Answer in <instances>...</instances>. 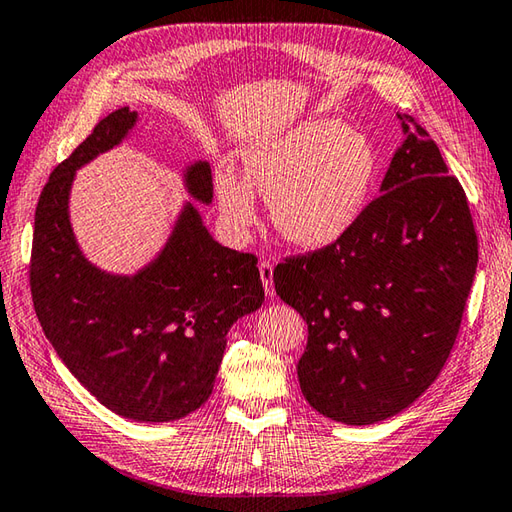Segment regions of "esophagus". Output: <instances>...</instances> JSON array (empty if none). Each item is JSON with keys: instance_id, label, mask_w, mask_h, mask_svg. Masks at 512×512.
Returning a JSON list of instances; mask_svg holds the SVG:
<instances>
[{"instance_id": "1", "label": "esophagus", "mask_w": 512, "mask_h": 512, "mask_svg": "<svg viewBox=\"0 0 512 512\" xmlns=\"http://www.w3.org/2000/svg\"><path fill=\"white\" fill-rule=\"evenodd\" d=\"M273 264L264 259V262H259V275H262V282H264V290L268 297L275 295V286H273Z\"/></svg>"}]
</instances>
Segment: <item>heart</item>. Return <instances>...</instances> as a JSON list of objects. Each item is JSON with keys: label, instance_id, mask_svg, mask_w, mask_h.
<instances>
[{"label": "heart", "instance_id": "b5f03b06", "mask_svg": "<svg viewBox=\"0 0 512 512\" xmlns=\"http://www.w3.org/2000/svg\"><path fill=\"white\" fill-rule=\"evenodd\" d=\"M382 177L368 137L337 119H308L242 150V179L219 173V210L228 224H255L253 193L270 199L279 235L302 248H326L364 217Z\"/></svg>", "mask_w": 512, "mask_h": 512}]
</instances>
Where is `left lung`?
I'll return each instance as SVG.
<instances>
[{
	"label": "left lung",
	"mask_w": 512,
	"mask_h": 512,
	"mask_svg": "<svg viewBox=\"0 0 512 512\" xmlns=\"http://www.w3.org/2000/svg\"><path fill=\"white\" fill-rule=\"evenodd\" d=\"M382 195L339 242L290 255L277 295L306 319L297 377L308 404L350 426L382 422L435 382L477 270L468 199L410 115Z\"/></svg>",
	"instance_id": "left-lung-1"
}]
</instances>
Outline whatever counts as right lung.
<instances>
[{"instance_id":"add662e5","label":"right lung","mask_w":512,"mask_h":512,"mask_svg":"<svg viewBox=\"0 0 512 512\" xmlns=\"http://www.w3.org/2000/svg\"><path fill=\"white\" fill-rule=\"evenodd\" d=\"M137 115L119 108L55 166L35 208L30 295L44 335L79 384L135 422H173L213 393L226 335L264 302L257 257L217 244L186 206L164 253L135 277L90 266L68 222L75 168L113 148ZM190 195L210 202L206 162L188 168Z\"/></svg>"}]
</instances>
